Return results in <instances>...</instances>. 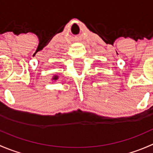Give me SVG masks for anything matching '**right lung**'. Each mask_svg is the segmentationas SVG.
<instances>
[{"label": "right lung", "mask_w": 153, "mask_h": 153, "mask_svg": "<svg viewBox=\"0 0 153 153\" xmlns=\"http://www.w3.org/2000/svg\"><path fill=\"white\" fill-rule=\"evenodd\" d=\"M58 79V75H54V76L52 78V81H57Z\"/></svg>", "instance_id": "right-lung-1"}]
</instances>
